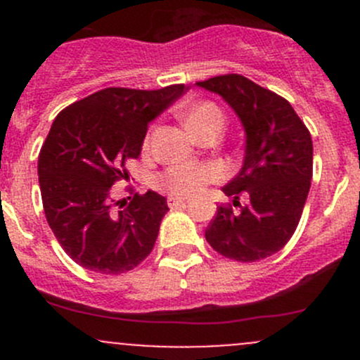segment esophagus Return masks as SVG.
<instances>
[{"mask_svg": "<svg viewBox=\"0 0 360 360\" xmlns=\"http://www.w3.org/2000/svg\"><path fill=\"white\" fill-rule=\"evenodd\" d=\"M169 207L170 209H177V207H184L188 203L186 198H181V197H169Z\"/></svg>", "mask_w": 360, "mask_h": 360, "instance_id": "obj_1", "label": "esophagus"}]
</instances>
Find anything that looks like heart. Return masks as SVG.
Listing matches in <instances>:
<instances>
[{
    "label": "heart",
    "mask_w": 360,
    "mask_h": 360,
    "mask_svg": "<svg viewBox=\"0 0 360 360\" xmlns=\"http://www.w3.org/2000/svg\"><path fill=\"white\" fill-rule=\"evenodd\" d=\"M188 129L198 137L212 129H223L224 115L210 101H200L190 106L184 112ZM223 177V170L217 165L198 162H181L167 167L157 177L160 190L167 191L172 197H191L202 191L203 186L216 183Z\"/></svg>",
    "instance_id": "b5f03b06"
}]
</instances>
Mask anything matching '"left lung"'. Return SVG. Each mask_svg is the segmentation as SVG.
<instances>
[{"mask_svg":"<svg viewBox=\"0 0 360 360\" xmlns=\"http://www.w3.org/2000/svg\"><path fill=\"white\" fill-rule=\"evenodd\" d=\"M197 85L219 94L244 125V165L223 191L235 207L244 194L250 198L240 212L230 203L217 207L205 238L228 259H264L288 244L301 219L314 172L311 136L284 97L245 76L221 75Z\"/></svg>","mask_w":360,"mask_h":360,"instance_id":"1","label":"left lung"}]
</instances>
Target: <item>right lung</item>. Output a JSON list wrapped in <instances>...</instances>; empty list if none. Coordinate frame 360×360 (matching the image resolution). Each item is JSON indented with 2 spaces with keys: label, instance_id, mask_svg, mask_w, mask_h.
<instances>
[{
  "label": "right lung",
  "instance_id": "right-lung-1",
  "mask_svg": "<svg viewBox=\"0 0 360 360\" xmlns=\"http://www.w3.org/2000/svg\"><path fill=\"white\" fill-rule=\"evenodd\" d=\"M186 86L136 90L110 86L76 101L53 120L38 157L46 221L60 248L90 271L120 275L153 250L167 198L155 191L116 202L111 186L129 179L148 125Z\"/></svg>",
  "mask_w": 360,
  "mask_h": 360
}]
</instances>
